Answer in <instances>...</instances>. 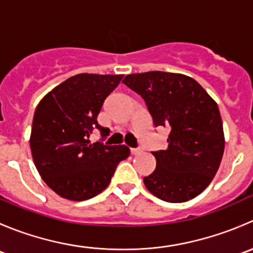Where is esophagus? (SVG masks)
<instances>
[{
	"mask_svg": "<svg viewBox=\"0 0 253 253\" xmlns=\"http://www.w3.org/2000/svg\"><path fill=\"white\" fill-rule=\"evenodd\" d=\"M142 149H139V148H131V154L133 155H137V154H141Z\"/></svg>",
	"mask_w": 253,
	"mask_h": 253,
	"instance_id": "esophagus-1",
	"label": "esophagus"
}]
</instances>
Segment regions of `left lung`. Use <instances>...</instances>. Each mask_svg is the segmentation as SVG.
<instances>
[{"instance_id": "8db88e82", "label": "left lung", "mask_w": 253, "mask_h": 253, "mask_svg": "<svg viewBox=\"0 0 253 253\" xmlns=\"http://www.w3.org/2000/svg\"><path fill=\"white\" fill-rule=\"evenodd\" d=\"M122 83L142 96L155 127L169 129L167 149L152 152L157 168L143 180L145 187L165 202L195 198L211 182L223 158L216 103L200 83L180 73H134Z\"/></svg>"}]
</instances>
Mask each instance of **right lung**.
<instances>
[{
  "label": "right lung",
  "mask_w": 253,
  "mask_h": 253,
  "mask_svg": "<svg viewBox=\"0 0 253 253\" xmlns=\"http://www.w3.org/2000/svg\"><path fill=\"white\" fill-rule=\"evenodd\" d=\"M122 75L81 73L66 79L42 98L33 119L30 149L38 171L58 196L85 201L110 183L116 167L128 158L126 145H106L108 129L98 124L104 100ZM99 129L102 142L90 143Z\"/></svg>",
  "instance_id": "1"
}]
</instances>
